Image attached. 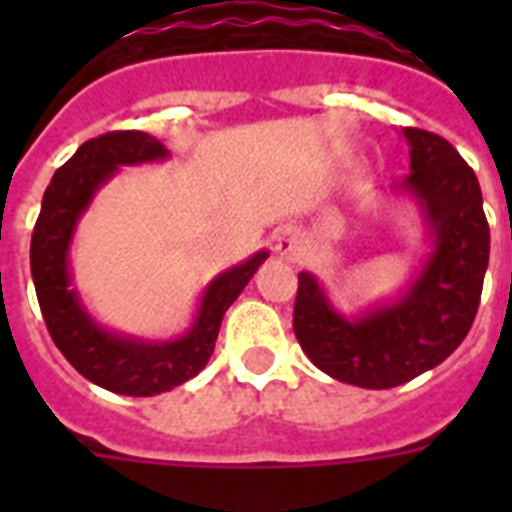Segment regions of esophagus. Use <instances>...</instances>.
Instances as JSON below:
<instances>
[{"label":"esophagus","mask_w":512,"mask_h":512,"mask_svg":"<svg viewBox=\"0 0 512 512\" xmlns=\"http://www.w3.org/2000/svg\"><path fill=\"white\" fill-rule=\"evenodd\" d=\"M273 247H276L281 257H295L300 252V233H297V228H284V231L276 233Z\"/></svg>","instance_id":"1"}]
</instances>
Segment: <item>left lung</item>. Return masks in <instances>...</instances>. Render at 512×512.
<instances>
[{
	"instance_id": "8db88e82",
	"label": "left lung",
	"mask_w": 512,
	"mask_h": 512,
	"mask_svg": "<svg viewBox=\"0 0 512 512\" xmlns=\"http://www.w3.org/2000/svg\"><path fill=\"white\" fill-rule=\"evenodd\" d=\"M412 172L396 185L420 201L433 252L396 303L345 319L313 273H300L295 337L321 372L385 390L449 358L476 319L489 265V223L476 172L436 132L406 127Z\"/></svg>"
}]
</instances>
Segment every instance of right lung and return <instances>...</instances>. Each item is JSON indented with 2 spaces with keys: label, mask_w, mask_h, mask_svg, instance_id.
I'll use <instances>...</instances> for the list:
<instances>
[{
  "label": "right lung",
  "mask_w": 512,
  "mask_h": 512,
  "mask_svg": "<svg viewBox=\"0 0 512 512\" xmlns=\"http://www.w3.org/2000/svg\"><path fill=\"white\" fill-rule=\"evenodd\" d=\"M167 156L162 140L140 130H116L87 140L52 175L31 236V276L52 342L82 377L122 396H156L196 377L215 350L225 311L268 257V252H257L220 273L204 289L193 327L177 340L148 342L100 327L71 289L68 247L76 223L95 191L119 167L162 162Z\"/></svg>",
  "instance_id": "add662e5"
}]
</instances>
